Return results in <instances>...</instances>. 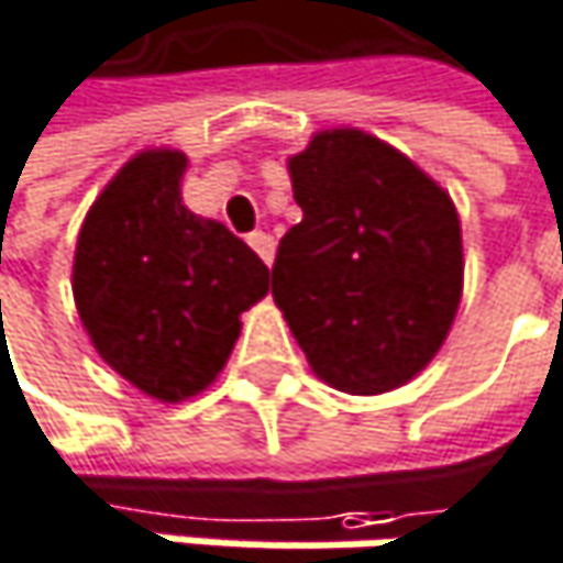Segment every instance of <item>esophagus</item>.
Here are the masks:
<instances>
[{"instance_id":"1","label":"esophagus","mask_w":563,"mask_h":563,"mask_svg":"<svg viewBox=\"0 0 563 563\" xmlns=\"http://www.w3.org/2000/svg\"><path fill=\"white\" fill-rule=\"evenodd\" d=\"M246 240H250V246L256 250V256L269 266V263H273V250H276L273 236H269V233H263V230H256V233H250Z\"/></svg>"}]
</instances>
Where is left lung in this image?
<instances>
[{"label": "left lung", "mask_w": 563, "mask_h": 563, "mask_svg": "<svg viewBox=\"0 0 563 563\" xmlns=\"http://www.w3.org/2000/svg\"><path fill=\"white\" fill-rule=\"evenodd\" d=\"M303 220L279 240L273 300L313 373L379 396L429 366L462 300L452 197L373 134L320 131L290 157Z\"/></svg>", "instance_id": "1"}]
</instances>
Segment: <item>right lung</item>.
Segmentation results:
<instances>
[{
	"instance_id": "add662e5",
	"label": "right lung",
	"mask_w": 563,
	"mask_h": 563,
	"mask_svg": "<svg viewBox=\"0 0 563 563\" xmlns=\"http://www.w3.org/2000/svg\"><path fill=\"white\" fill-rule=\"evenodd\" d=\"M180 151L131 157L88 210L75 250L78 317L141 393L177 402L217 379L240 313L269 290L266 263L180 203Z\"/></svg>"
}]
</instances>
